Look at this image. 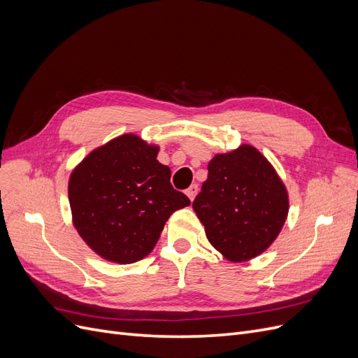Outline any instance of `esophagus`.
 Returning <instances> with one entry per match:
<instances>
[{
    "label": "esophagus",
    "mask_w": 358,
    "mask_h": 358,
    "mask_svg": "<svg viewBox=\"0 0 358 358\" xmlns=\"http://www.w3.org/2000/svg\"><path fill=\"white\" fill-rule=\"evenodd\" d=\"M185 192H187V196L189 197V200L192 201L194 197H196L197 192H199V185H197V183H192V185H191Z\"/></svg>",
    "instance_id": "obj_1"
}]
</instances>
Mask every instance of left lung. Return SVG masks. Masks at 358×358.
Returning <instances> with one entry per match:
<instances>
[{
  "label": "left lung",
  "mask_w": 358,
  "mask_h": 358,
  "mask_svg": "<svg viewBox=\"0 0 358 358\" xmlns=\"http://www.w3.org/2000/svg\"><path fill=\"white\" fill-rule=\"evenodd\" d=\"M192 209L212 246L230 262H248L275 242L288 215V192L254 146L215 155Z\"/></svg>",
  "instance_id": "1"
}]
</instances>
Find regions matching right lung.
I'll use <instances>...</instances> for the list:
<instances>
[{"instance_id": "1", "label": "right lung", "mask_w": 358, "mask_h": 358, "mask_svg": "<svg viewBox=\"0 0 358 358\" xmlns=\"http://www.w3.org/2000/svg\"><path fill=\"white\" fill-rule=\"evenodd\" d=\"M158 150L136 134H124L94 149L71 173L73 224L107 262L131 264L145 258L170 215L191 204L171 187V171L158 162Z\"/></svg>"}]
</instances>
